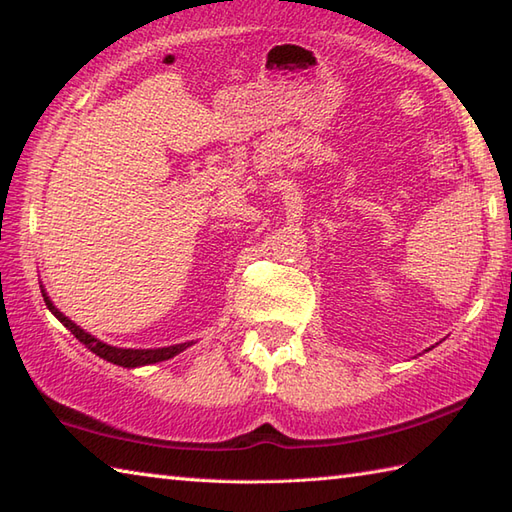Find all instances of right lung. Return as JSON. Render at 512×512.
<instances>
[{"label": "right lung", "mask_w": 512, "mask_h": 512, "mask_svg": "<svg viewBox=\"0 0 512 512\" xmlns=\"http://www.w3.org/2000/svg\"><path fill=\"white\" fill-rule=\"evenodd\" d=\"M43 295V301H46L48 310L57 317L65 328H68L76 339H79L85 347H88L90 352H94L96 356H101L103 361H110L114 365H121V367H143V365H151V363H160V361H169V358H173L176 354L187 350L191 343H180V345H169V347H158V350H132V347H114V345H107L99 339H94L92 334H88L85 330H81L79 325L72 323L68 317H65L63 312H59L57 308H54V303L50 301V297L46 295V290H41Z\"/></svg>", "instance_id": "right-lung-1"}]
</instances>
